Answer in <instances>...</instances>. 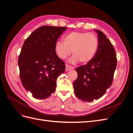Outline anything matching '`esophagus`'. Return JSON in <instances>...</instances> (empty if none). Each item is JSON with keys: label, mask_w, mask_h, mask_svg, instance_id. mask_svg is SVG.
Returning <instances> with one entry per match:
<instances>
[{"label": "esophagus", "mask_w": 133, "mask_h": 133, "mask_svg": "<svg viewBox=\"0 0 133 133\" xmlns=\"http://www.w3.org/2000/svg\"><path fill=\"white\" fill-rule=\"evenodd\" d=\"M73 69H74V67L68 65V64H66V71H68V70H70Z\"/></svg>", "instance_id": "obj_1"}]
</instances>
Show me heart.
Masks as SVG:
<instances>
[{"mask_svg": "<svg viewBox=\"0 0 133 133\" xmlns=\"http://www.w3.org/2000/svg\"><path fill=\"white\" fill-rule=\"evenodd\" d=\"M64 42L58 41L55 43V51L61 59H65L72 51L73 57L71 63L79 61L83 64L90 62L96 53L99 47V40L94 33L84 31H73L65 35Z\"/></svg>", "mask_w": 133, "mask_h": 133, "instance_id": "obj_1", "label": "heart"}]
</instances>
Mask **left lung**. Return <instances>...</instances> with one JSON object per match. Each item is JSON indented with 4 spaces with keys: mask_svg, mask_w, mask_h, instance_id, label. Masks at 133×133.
Returning <instances> with one entry per match:
<instances>
[{
    "mask_svg": "<svg viewBox=\"0 0 133 133\" xmlns=\"http://www.w3.org/2000/svg\"><path fill=\"white\" fill-rule=\"evenodd\" d=\"M98 33L99 47L94 58L76 69L78 77L73 83L75 94L83 102L98 99L111 85L117 65L115 49L102 31Z\"/></svg>",
    "mask_w": 133,
    "mask_h": 133,
    "instance_id": "left-lung-1",
    "label": "left lung"
}]
</instances>
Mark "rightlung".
Segmentation results:
<instances>
[{
    "instance_id": "add662e5",
    "label": "right lung",
    "mask_w": 133,
    "mask_h": 133,
    "mask_svg": "<svg viewBox=\"0 0 133 133\" xmlns=\"http://www.w3.org/2000/svg\"><path fill=\"white\" fill-rule=\"evenodd\" d=\"M66 29L42 26L23 44L18 58L20 78L25 89L36 99H46L53 93L57 78L65 71V63L56 54L55 45Z\"/></svg>"
}]
</instances>
